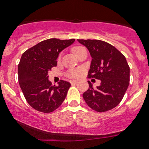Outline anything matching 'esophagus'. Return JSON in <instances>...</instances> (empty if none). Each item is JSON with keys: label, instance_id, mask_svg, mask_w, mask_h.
<instances>
[{"label": "esophagus", "instance_id": "obj_1", "mask_svg": "<svg viewBox=\"0 0 149 149\" xmlns=\"http://www.w3.org/2000/svg\"><path fill=\"white\" fill-rule=\"evenodd\" d=\"M78 83V80H73L71 81V84H76V83Z\"/></svg>", "mask_w": 149, "mask_h": 149}]
</instances>
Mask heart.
I'll return each instance as SVG.
<instances>
[{
	"mask_svg": "<svg viewBox=\"0 0 149 149\" xmlns=\"http://www.w3.org/2000/svg\"><path fill=\"white\" fill-rule=\"evenodd\" d=\"M82 48H83V47H80V46H78V47H73V52L75 53V54H77L78 52ZM80 73H81V71L80 70H73L70 72L69 75L71 77H73V78H78V77L80 76Z\"/></svg>",
	"mask_w": 149,
	"mask_h": 149,
	"instance_id": "obj_1",
	"label": "heart"
}]
</instances>
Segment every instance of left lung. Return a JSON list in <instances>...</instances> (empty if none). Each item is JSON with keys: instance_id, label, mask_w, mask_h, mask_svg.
<instances>
[{"instance_id": "obj_1", "label": "left lung", "mask_w": 149, "mask_h": 149, "mask_svg": "<svg viewBox=\"0 0 149 149\" xmlns=\"http://www.w3.org/2000/svg\"><path fill=\"white\" fill-rule=\"evenodd\" d=\"M87 47L92 57L89 78L101 80L83 94L86 104L97 112L111 110L118 105L130 83V67L126 58L115 47L100 40H78Z\"/></svg>"}]
</instances>
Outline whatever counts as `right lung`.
Here are the masks:
<instances>
[{"label":"right lung","instance_id":"obj_1","mask_svg":"<svg viewBox=\"0 0 149 149\" xmlns=\"http://www.w3.org/2000/svg\"><path fill=\"white\" fill-rule=\"evenodd\" d=\"M75 39L50 38L39 42L22 54L18 65V80L26 100L36 110L50 113L61 106L71 84L61 80L52 85L48 72L57 66V59L63 49Z\"/></svg>","mask_w":149,"mask_h":149}]
</instances>
